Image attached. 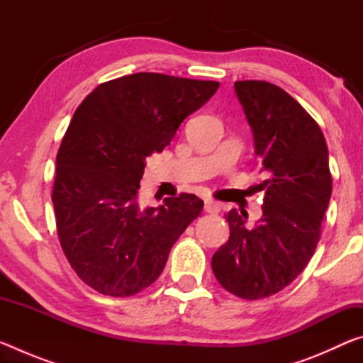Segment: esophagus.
<instances>
[{
	"label": "esophagus",
	"instance_id": "1",
	"mask_svg": "<svg viewBox=\"0 0 363 363\" xmlns=\"http://www.w3.org/2000/svg\"><path fill=\"white\" fill-rule=\"evenodd\" d=\"M205 211L206 213H219L220 211V205L218 203V201L205 200Z\"/></svg>",
	"mask_w": 363,
	"mask_h": 363
}]
</instances>
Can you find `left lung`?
Returning a JSON list of instances; mask_svg holds the SVG:
<instances>
[{
    "mask_svg": "<svg viewBox=\"0 0 363 363\" xmlns=\"http://www.w3.org/2000/svg\"><path fill=\"white\" fill-rule=\"evenodd\" d=\"M267 179L262 218L227 213L230 237L213 255L214 277L243 299L272 296L303 272L320 240L331 196L328 147L317 121L279 86L235 82Z\"/></svg>",
    "mask_w": 363,
    "mask_h": 363,
    "instance_id": "1",
    "label": "left lung"
}]
</instances>
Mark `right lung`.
<instances>
[{
  "label": "right lung",
  "mask_w": 363,
  "mask_h": 363,
  "mask_svg": "<svg viewBox=\"0 0 363 363\" xmlns=\"http://www.w3.org/2000/svg\"><path fill=\"white\" fill-rule=\"evenodd\" d=\"M218 82L133 73L97 86L67 128L56 158L52 205L60 247L86 285L133 296L163 272L181 233L203 210L192 194L139 205L145 158L169 145Z\"/></svg>",
  "instance_id": "obj_1"
}]
</instances>
